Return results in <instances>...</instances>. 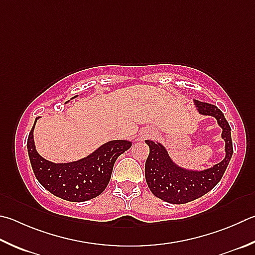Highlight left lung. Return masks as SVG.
Returning <instances> with one entry per match:
<instances>
[{
	"mask_svg": "<svg viewBox=\"0 0 255 255\" xmlns=\"http://www.w3.org/2000/svg\"><path fill=\"white\" fill-rule=\"evenodd\" d=\"M195 105L200 114L213 116L217 119V123L223 129L222 138L225 140L226 156L221 163L211 168L202 172H192L175 165L165 147L160 143L146 140L149 146V155L145 164L147 185L156 197L170 204H185L205 195L214 188L225 173L233 154L231 127L224 115L214 105L198 100H195Z\"/></svg>",
	"mask_w": 255,
	"mask_h": 255,
	"instance_id": "left-lung-1",
	"label": "left lung"
}]
</instances>
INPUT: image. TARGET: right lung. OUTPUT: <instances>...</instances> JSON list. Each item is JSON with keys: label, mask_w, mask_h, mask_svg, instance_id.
Wrapping results in <instances>:
<instances>
[{"label": "right lung", "mask_w": 255, "mask_h": 255, "mask_svg": "<svg viewBox=\"0 0 255 255\" xmlns=\"http://www.w3.org/2000/svg\"><path fill=\"white\" fill-rule=\"evenodd\" d=\"M35 123L36 119L34 125ZM34 125L27 137L32 169L45 189L66 201L85 202L100 195L112 177L116 159L131 147L130 141L113 140L86 158L73 163L54 164L36 152L33 141Z\"/></svg>", "instance_id": "1"}]
</instances>
